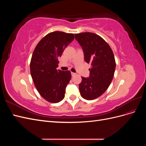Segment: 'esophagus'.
Masks as SVG:
<instances>
[{
	"label": "esophagus",
	"instance_id": "esophagus-1",
	"mask_svg": "<svg viewBox=\"0 0 146 146\" xmlns=\"http://www.w3.org/2000/svg\"><path fill=\"white\" fill-rule=\"evenodd\" d=\"M71 75H72V77H74V76H75L76 75V73H74V72H71Z\"/></svg>",
	"mask_w": 146,
	"mask_h": 146
}]
</instances>
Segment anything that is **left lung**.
<instances>
[{"label": "left lung", "mask_w": 146, "mask_h": 146, "mask_svg": "<svg viewBox=\"0 0 146 146\" xmlns=\"http://www.w3.org/2000/svg\"><path fill=\"white\" fill-rule=\"evenodd\" d=\"M84 53V59L91 63L90 76L82 77L79 90L82 98L93 100L102 95L108 89L114 76L116 62L111 47L104 39L93 33L75 35Z\"/></svg>", "instance_id": "8db88e82"}]
</instances>
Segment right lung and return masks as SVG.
<instances>
[{
  "mask_svg": "<svg viewBox=\"0 0 146 146\" xmlns=\"http://www.w3.org/2000/svg\"><path fill=\"white\" fill-rule=\"evenodd\" d=\"M74 39V35L51 32L38 42L30 61V73L35 86L42 98L57 103L64 98L66 88L71 78L69 70H56L58 58Z\"/></svg>",
  "mask_w": 146,
  "mask_h": 146,
  "instance_id": "1",
  "label": "right lung"
}]
</instances>
